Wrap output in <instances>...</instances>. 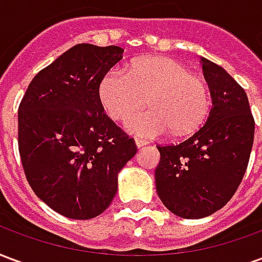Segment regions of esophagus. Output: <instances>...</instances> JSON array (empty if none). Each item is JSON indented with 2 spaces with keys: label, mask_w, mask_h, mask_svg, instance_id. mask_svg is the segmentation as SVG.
<instances>
[{
  "label": "esophagus",
  "mask_w": 262,
  "mask_h": 262,
  "mask_svg": "<svg viewBox=\"0 0 262 262\" xmlns=\"http://www.w3.org/2000/svg\"><path fill=\"white\" fill-rule=\"evenodd\" d=\"M135 143H136L137 147H143V146L148 144L147 140H144V139H139V137H136V139H135Z\"/></svg>",
  "instance_id": "esophagus-1"
}]
</instances>
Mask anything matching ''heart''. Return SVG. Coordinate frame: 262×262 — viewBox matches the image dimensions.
Listing matches in <instances>:
<instances>
[{
	"mask_svg": "<svg viewBox=\"0 0 262 262\" xmlns=\"http://www.w3.org/2000/svg\"><path fill=\"white\" fill-rule=\"evenodd\" d=\"M98 97L115 120H125L147 99L152 106L126 122L127 130L143 137L192 133L203 125L210 105L203 80L168 57L137 60L130 71L109 69L99 81Z\"/></svg>",
	"mask_w": 262,
	"mask_h": 262,
	"instance_id": "1",
	"label": "heart"
}]
</instances>
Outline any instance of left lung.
<instances>
[{
	"mask_svg": "<svg viewBox=\"0 0 262 262\" xmlns=\"http://www.w3.org/2000/svg\"><path fill=\"white\" fill-rule=\"evenodd\" d=\"M212 109L205 125L180 144L157 146L156 188L170 212L202 219L229 202L247 170L254 118L242 85L223 67L201 57Z\"/></svg>",
	"mask_w": 262,
	"mask_h": 262,
	"instance_id": "left-lung-1",
	"label": "left lung"
}]
</instances>
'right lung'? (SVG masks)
<instances>
[{
  "label": "right lung",
  "mask_w": 262,
  "mask_h": 262,
  "mask_svg": "<svg viewBox=\"0 0 262 262\" xmlns=\"http://www.w3.org/2000/svg\"><path fill=\"white\" fill-rule=\"evenodd\" d=\"M119 46L80 43L40 70L18 109V147L33 192L70 219L97 217L118 191V174L136 143L98 97L103 74L122 60Z\"/></svg>",
  "instance_id": "right-lung-1"
}]
</instances>
